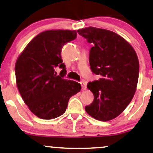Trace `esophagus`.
Masks as SVG:
<instances>
[{
  "label": "esophagus",
  "mask_w": 153,
  "mask_h": 153,
  "mask_svg": "<svg viewBox=\"0 0 153 153\" xmlns=\"http://www.w3.org/2000/svg\"><path fill=\"white\" fill-rule=\"evenodd\" d=\"M80 85L82 86V90L87 89V86H86V84L85 82H81Z\"/></svg>",
  "instance_id": "obj_1"
}]
</instances>
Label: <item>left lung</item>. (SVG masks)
Masks as SVG:
<instances>
[{
    "label": "left lung",
    "instance_id": "obj_1",
    "mask_svg": "<svg viewBox=\"0 0 153 153\" xmlns=\"http://www.w3.org/2000/svg\"><path fill=\"white\" fill-rule=\"evenodd\" d=\"M77 33L94 45L89 52L90 67L102 76L88 83L94 99L85 110L96 120H112L125 110L136 91L139 71L137 53L124 38L108 30L87 27Z\"/></svg>",
    "mask_w": 153,
    "mask_h": 153
}]
</instances>
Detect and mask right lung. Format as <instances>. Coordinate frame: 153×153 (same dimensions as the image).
I'll list each match as a JSON object with an SVG mask.
<instances>
[{
  "label": "right lung",
  "instance_id": "obj_1",
  "mask_svg": "<svg viewBox=\"0 0 153 153\" xmlns=\"http://www.w3.org/2000/svg\"><path fill=\"white\" fill-rule=\"evenodd\" d=\"M76 30H51L37 34L17 58L16 85L24 102L34 115L53 119L65 112L68 100L80 91L77 82L65 79L66 66L61 51L67 42L76 38ZM62 70L57 76L54 68Z\"/></svg>",
  "mask_w": 153,
  "mask_h": 153
}]
</instances>
